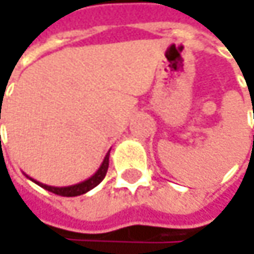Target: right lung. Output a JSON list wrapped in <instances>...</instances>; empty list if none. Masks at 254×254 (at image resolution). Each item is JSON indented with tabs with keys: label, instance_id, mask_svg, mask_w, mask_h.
<instances>
[{
	"label": "right lung",
	"instance_id": "1",
	"mask_svg": "<svg viewBox=\"0 0 254 254\" xmlns=\"http://www.w3.org/2000/svg\"><path fill=\"white\" fill-rule=\"evenodd\" d=\"M109 157H110V150L106 154L101 166L98 168V171L92 177H89L88 179H85V181H82L79 184H75V185H69V187H53V185H47V184H42L39 181H35V179H32V178L27 177V175L26 177L29 178L30 181H33L35 184H38L39 187H42L44 190H47V191H51V192L59 194V195H63V197H76V195L88 192L89 190H92L94 187H97L104 179L106 174H107V169H109Z\"/></svg>",
	"mask_w": 254,
	"mask_h": 254
}]
</instances>
